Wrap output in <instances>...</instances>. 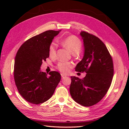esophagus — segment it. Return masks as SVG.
<instances>
[{
    "mask_svg": "<svg viewBox=\"0 0 129 129\" xmlns=\"http://www.w3.org/2000/svg\"><path fill=\"white\" fill-rule=\"evenodd\" d=\"M61 78H62V79H64V78H66L67 76H65V75H64V74H61Z\"/></svg>",
    "mask_w": 129,
    "mask_h": 129,
    "instance_id": "34e87169",
    "label": "esophagus"
}]
</instances>
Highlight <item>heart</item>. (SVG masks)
<instances>
[{
	"instance_id": "heart-1",
	"label": "heart",
	"mask_w": 129,
	"mask_h": 129,
	"mask_svg": "<svg viewBox=\"0 0 129 129\" xmlns=\"http://www.w3.org/2000/svg\"><path fill=\"white\" fill-rule=\"evenodd\" d=\"M62 45L69 50L71 53L76 54L80 52L82 44L80 40L75 36L72 35L61 41ZM56 44L55 43L53 42L49 46V54L50 57H53L56 55ZM73 65L71 63L66 62H60L57 64V69L60 72L64 74H68L70 72V70L72 68Z\"/></svg>"
}]
</instances>
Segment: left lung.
I'll list each match as a JSON object with an SVG mask.
<instances>
[{
    "mask_svg": "<svg viewBox=\"0 0 129 129\" xmlns=\"http://www.w3.org/2000/svg\"><path fill=\"white\" fill-rule=\"evenodd\" d=\"M84 54L75 67V71L86 72L80 79L71 76L70 93L75 102L84 106H91L102 99L110 87L114 75L112 57L106 46L99 38L81 31Z\"/></svg>",
    "mask_w": 129,
    "mask_h": 129,
    "instance_id": "left-lung-1",
    "label": "left lung"
}]
</instances>
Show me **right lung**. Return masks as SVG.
<instances>
[{
    "mask_svg": "<svg viewBox=\"0 0 129 129\" xmlns=\"http://www.w3.org/2000/svg\"><path fill=\"white\" fill-rule=\"evenodd\" d=\"M60 30H48L31 38L21 45L15 58V83L19 92L30 103L39 104L53 96L61 75L51 72L49 76L40 70L43 61L49 57V46Z\"/></svg>",
    "mask_w": 129,
    "mask_h": 129,
    "instance_id": "right-lung-1",
    "label": "right lung"
}]
</instances>
